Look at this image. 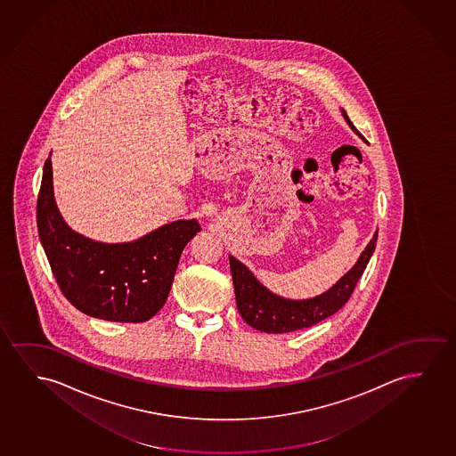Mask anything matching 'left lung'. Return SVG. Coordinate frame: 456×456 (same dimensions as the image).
<instances>
[{
  "label": "left lung",
  "mask_w": 456,
  "mask_h": 456,
  "mask_svg": "<svg viewBox=\"0 0 456 456\" xmlns=\"http://www.w3.org/2000/svg\"><path fill=\"white\" fill-rule=\"evenodd\" d=\"M340 111L351 130L356 133L359 138H362L361 133L357 132L354 126L351 124L345 110L340 108ZM377 240L378 231H375L373 238L361 252L356 264L351 266L350 271H346L344 276L328 290L320 293L317 297H305V299H290V297L273 293L254 276V273L245 264H241L238 258L229 254L232 281H233L240 315L254 330H264L268 334L293 332V330L311 328L314 324L320 323L324 318L330 317L338 309H342L345 303L350 299L357 281L362 276L370 257L373 256V251L377 248Z\"/></svg>",
  "instance_id": "1"
}]
</instances>
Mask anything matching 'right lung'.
<instances>
[{
    "instance_id": "add662e5",
    "label": "right lung",
    "mask_w": 456,
    "mask_h": 456,
    "mask_svg": "<svg viewBox=\"0 0 456 456\" xmlns=\"http://www.w3.org/2000/svg\"><path fill=\"white\" fill-rule=\"evenodd\" d=\"M198 219H177L124 243H103L73 231L53 190L52 152L37 198V232L64 297L89 317L141 323L163 307L182 252Z\"/></svg>"
}]
</instances>
